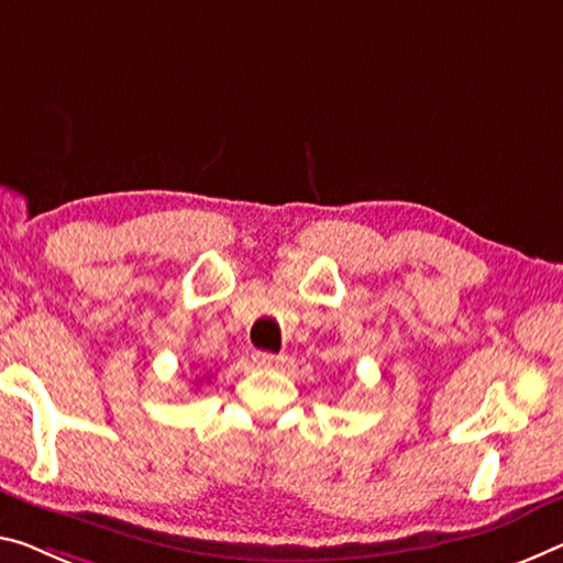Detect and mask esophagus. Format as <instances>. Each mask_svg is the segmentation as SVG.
I'll return each mask as SVG.
<instances>
[{"mask_svg":"<svg viewBox=\"0 0 563 563\" xmlns=\"http://www.w3.org/2000/svg\"><path fill=\"white\" fill-rule=\"evenodd\" d=\"M254 362L258 367H279L284 362V354H272V352H254Z\"/></svg>","mask_w":563,"mask_h":563,"instance_id":"esophagus-1","label":"esophagus"}]
</instances>
